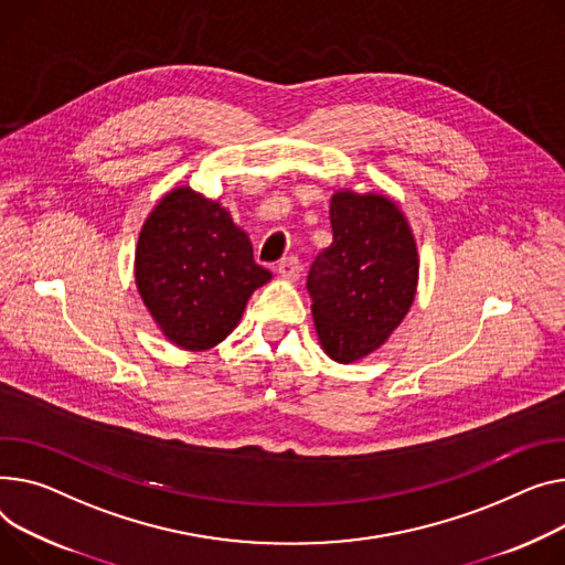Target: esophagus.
Here are the masks:
<instances>
[{
	"label": "esophagus",
	"instance_id": "1",
	"mask_svg": "<svg viewBox=\"0 0 565 565\" xmlns=\"http://www.w3.org/2000/svg\"><path fill=\"white\" fill-rule=\"evenodd\" d=\"M299 260L295 258V256H286V258H281L279 263H277V273L284 277V279H288V281H295V279H299Z\"/></svg>",
	"mask_w": 565,
	"mask_h": 565
}]
</instances>
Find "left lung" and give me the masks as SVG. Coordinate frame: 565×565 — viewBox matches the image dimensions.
<instances>
[{"label":"left lung","mask_w":565,"mask_h":565,"mask_svg":"<svg viewBox=\"0 0 565 565\" xmlns=\"http://www.w3.org/2000/svg\"><path fill=\"white\" fill-rule=\"evenodd\" d=\"M333 243L309 273L318 343L335 363L377 352L408 313L418 290L420 256L397 202L341 188L329 206Z\"/></svg>","instance_id":"8db88e82"}]
</instances>
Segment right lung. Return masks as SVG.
<instances>
[{"label": "right lung", "mask_w": 565, "mask_h": 565, "mask_svg": "<svg viewBox=\"0 0 565 565\" xmlns=\"http://www.w3.org/2000/svg\"><path fill=\"white\" fill-rule=\"evenodd\" d=\"M134 277L168 341L185 352H206L238 327L247 299L273 273L254 260L252 241L232 213L185 183L145 217Z\"/></svg>", "instance_id": "1"}]
</instances>
